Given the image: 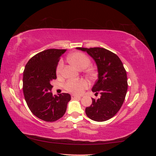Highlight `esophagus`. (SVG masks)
<instances>
[{
	"label": "esophagus",
	"instance_id": "34e87169",
	"mask_svg": "<svg viewBox=\"0 0 156 156\" xmlns=\"http://www.w3.org/2000/svg\"><path fill=\"white\" fill-rule=\"evenodd\" d=\"M81 96H77V95H72V98H81Z\"/></svg>",
	"mask_w": 156,
	"mask_h": 156
}]
</instances>
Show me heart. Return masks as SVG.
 I'll return each instance as SVG.
<instances>
[{"label": "heart", "instance_id": "obj_1", "mask_svg": "<svg viewBox=\"0 0 156 156\" xmlns=\"http://www.w3.org/2000/svg\"><path fill=\"white\" fill-rule=\"evenodd\" d=\"M68 60L73 65L79 69H86L90 64V59L87 55L84 54L81 52H76L71 55ZM64 66V63L62 60H60L57 67H56V74L60 75L62 73V69ZM86 73L89 77H92L94 75L93 71L90 69H88L85 71ZM88 87V83L84 79H79V80H69L64 84V88L69 92L75 94H81L83 92L84 90Z\"/></svg>", "mask_w": 156, "mask_h": 156}]
</instances>
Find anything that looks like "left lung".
I'll return each instance as SVG.
<instances>
[{"mask_svg":"<svg viewBox=\"0 0 156 156\" xmlns=\"http://www.w3.org/2000/svg\"><path fill=\"white\" fill-rule=\"evenodd\" d=\"M77 49L87 51L95 60L98 79L92 90L101 94L100 98H92V103L86 108L87 116L96 122L109 120L119 112L124 101L127 90L126 71L116 54L102 48Z\"/></svg>","mask_w":156,"mask_h":156,"instance_id":"8db88e82","label":"left lung"}]
</instances>
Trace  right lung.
I'll return each instance as SVG.
<instances>
[{
  "label": "right lung",
  "mask_w": 156,
  "mask_h": 156,
  "mask_svg": "<svg viewBox=\"0 0 156 156\" xmlns=\"http://www.w3.org/2000/svg\"><path fill=\"white\" fill-rule=\"evenodd\" d=\"M66 49H49L35 55L29 60L23 72V90L27 105L38 119L55 122L66 111L71 96L67 93L53 95L51 84L56 79V69L60 57Z\"/></svg>",
  "instance_id": "1"
}]
</instances>
